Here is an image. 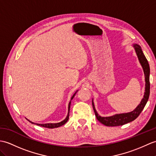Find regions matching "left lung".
Masks as SVG:
<instances>
[{"label":"left lung","mask_w":156,"mask_h":156,"mask_svg":"<svg viewBox=\"0 0 156 156\" xmlns=\"http://www.w3.org/2000/svg\"><path fill=\"white\" fill-rule=\"evenodd\" d=\"M133 48H134L135 52L136 53V55L137 56V58L139 60L140 63L142 66L144 73L145 76V82H146V84H145V92L143 98L141 100L140 103L138 104L134 110L132 112H127V113H122V114H115L111 116H107V117H102L100 115L95 108L94 103V100L92 99V106L94 111L95 115L96 118L100 123L106 126H122L124 124H127V123L131 122L136 119L140 114L142 112L143 109L144 108L147 102L148 98H149L150 96V66L148 64V62L146 59V56L144 54L139 44H133Z\"/></svg>","instance_id":"obj_1"}]
</instances>
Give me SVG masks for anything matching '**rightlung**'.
<instances>
[{"mask_svg":"<svg viewBox=\"0 0 156 156\" xmlns=\"http://www.w3.org/2000/svg\"><path fill=\"white\" fill-rule=\"evenodd\" d=\"M78 91V90H76V92L74 94L73 96H72L71 98V100H70V102H69V104H68V114H67V116L66 118H65L63 121H62L60 122H58V123H48V124H36V123H34L32 122L31 121L29 120V119H28V120L30 122V123H32V124H36V125H38V126H42V127H44V128H58L60 127V126H62L64 124H66V123L67 122V121L68 120V119H69V113H70V105H71V100L74 98V97L75 96L76 94L77 93V92Z\"/></svg>","mask_w":156,"mask_h":156,"instance_id":"add662e5","label":"right lung"}]
</instances>
